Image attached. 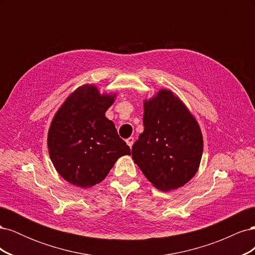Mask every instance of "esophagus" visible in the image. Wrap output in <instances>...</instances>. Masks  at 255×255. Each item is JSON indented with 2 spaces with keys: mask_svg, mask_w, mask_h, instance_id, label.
<instances>
[{
  "mask_svg": "<svg viewBox=\"0 0 255 255\" xmlns=\"http://www.w3.org/2000/svg\"><path fill=\"white\" fill-rule=\"evenodd\" d=\"M126 141H127V143H128V145L129 146V148H132V145H133V143H134L135 140H134L133 137H128Z\"/></svg>",
  "mask_w": 255,
  "mask_h": 255,
  "instance_id": "obj_1",
  "label": "esophagus"
}]
</instances>
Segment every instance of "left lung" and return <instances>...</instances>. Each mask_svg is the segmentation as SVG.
Returning a JSON list of instances; mask_svg holds the SVG:
<instances>
[{"mask_svg": "<svg viewBox=\"0 0 255 255\" xmlns=\"http://www.w3.org/2000/svg\"><path fill=\"white\" fill-rule=\"evenodd\" d=\"M143 132L132 158L154 187L176 189L189 182L201 161L203 138L194 116L171 90L143 102Z\"/></svg>", "mask_w": 255, "mask_h": 255, "instance_id": "obj_1", "label": "left lung"}]
</instances>
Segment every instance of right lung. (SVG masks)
I'll return each mask as SVG.
<instances>
[{
    "label": "right lung",
    "instance_id": "1",
    "mask_svg": "<svg viewBox=\"0 0 255 255\" xmlns=\"http://www.w3.org/2000/svg\"><path fill=\"white\" fill-rule=\"evenodd\" d=\"M116 95H101L95 85H83L59 107L48 133V148L58 174L87 188L102 182L117 159L129 155L105 113Z\"/></svg>",
    "mask_w": 255,
    "mask_h": 255
}]
</instances>
